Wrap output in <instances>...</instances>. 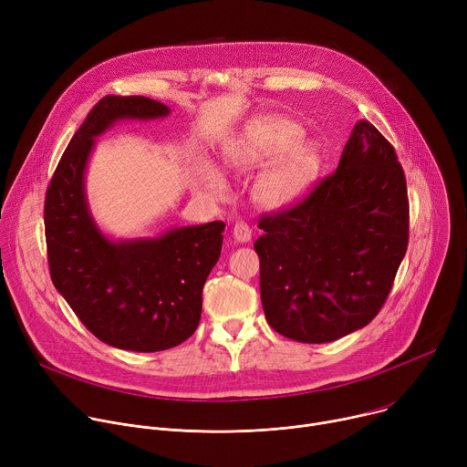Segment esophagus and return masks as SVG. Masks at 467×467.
Here are the masks:
<instances>
[{"instance_id":"34e87169","label":"esophagus","mask_w":467,"mask_h":467,"mask_svg":"<svg viewBox=\"0 0 467 467\" xmlns=\"http://www.w3.org/2000/svg\"><path fill=\"white\" fill-rule=\"evenodd\" d=\"M233 236H234V240H236L238 244L249 242V240H251V229H249V225L244 223V222H238V223L233 227Z\"/></svg>"}]
</instances>
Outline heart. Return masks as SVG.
<instances>
[{"label": "heart", "mask_w": 467, "mask_h": 467, "mask_svg": "<svg viewBox=\"0 0 467 467\" xmlns=\"http://www.w3.org/2000/svg\"><path fill=\"white\" fill-rule=\"evenodd\" d=\"M320 161L317 143L302 138L300 124L285 117H266L255 122L225 150V163L238 171H253L269 164L251 188V199L265 210H283L306 197L318 177ZM197 182L214 197L225 193L223 175L210 163L199 169Z\"/></svg>", "instance_id": "b5f03b06"}]
</instances>
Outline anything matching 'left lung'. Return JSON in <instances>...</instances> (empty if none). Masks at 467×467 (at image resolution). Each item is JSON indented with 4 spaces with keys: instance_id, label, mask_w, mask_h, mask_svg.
Returning a JSON list of instances; mask_svg holds the SVG:
<instances>
[{
    "instance_id": "left-lung-1",
    "label": "left lung",
    "mask_w": 467,
    "mask_h": 467,
    "mask_svg": "<svg viewBox=\"0 0 467 467\" xmlns=\"http://www.w3.org/2000/svg\"><path fill=\"white\" fill-rule=\"evenodd\" d=\"M408 190L391 143L358 120L337 171L302 202L261 218V300L298 343L337 341L384 306L406 255Z\"/></svg>"
}]
</instances>
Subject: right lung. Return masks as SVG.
<instances>
[{
	"label": "right lung",
	"instance_id": "add662e5",
	"mask_svg": "<svg viewBox=\"0 0 467 467\" xmlns=\"http://www.w3.org/2000/svg\"><path fill=\"white\" fill-rule=\"evenodd\" d=\"M167 115L169 108L152 99L104 97L63 152L45 201L54 286L83 326L120 350L160 352L192 337L204 281L222 253L223 222L111 240L91 216L86 169L95 140L117 120Z\"/></svg>",
	"mask_w": 467,
	"mask_h": 467
}]
</instances>
